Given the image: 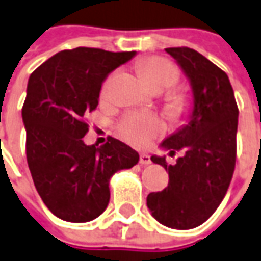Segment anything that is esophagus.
Wrapping results in <instances>:
<instances>
[{"instance_id": "obj_1", "label": "esophagus", "mask_w": 261, "mask_h": 261, "mask_svg": "<svg viewBox=\"0 0 261 261\" xmlns=\"http://www.w3.org/2000/svg\"><path fill=\"white\" fill-rule=\"evenodd\" d=\"M150 163H151V157H150L148 154H140V164L147 166V164H150Z\"/></svg>"}]
</instances>
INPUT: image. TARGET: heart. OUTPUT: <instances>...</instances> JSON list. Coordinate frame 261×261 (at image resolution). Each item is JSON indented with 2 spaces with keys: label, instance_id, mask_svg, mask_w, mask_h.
Segmentation results:
<instances>
[{
  "label": "heart",
  "instance_id": "1",
  "mask_svg": "<svg viewBox=\"0 0 261 261\" xmlns=\"http://www.w3.org/2000/svg\"><path fill=\"white\" fill-rule=\"evenodd\" d=\"M141 68H143L145 80L155 91L170 90L180 80L178 68L171 61H168L163 57L147 58L144 63L141 64ZM110 81L111 80H107L102 87V97H106L108 94ZM170 102H171L173 110L177 113H181L186 108V101L180 95H171ZM117 130L121 138L128 141L130 144L143 147L164 131V123L161 121L160 117L154 116V114H143V113L131 111L118 121Z\"/></svg>",
  "mask_w": 261,
  "mask_h": 261
}]
</instances>
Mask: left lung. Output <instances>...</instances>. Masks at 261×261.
<instances>
[{
	"label": "left lung",
	"mask_w": 261,
	"mask_h": 261,
	"mask_svg": "<svg viewBox=\"0 0 261 261\" xmlns=\"http://www.w3.org/2000/svg\"><path fill=\"white\" fill-rule=\"evenodd\" d=\"M189 77L194 106L190 120L161 147L184 151L175 164L166 157L151 161L168 171V186L147 196L159 223L177 230L203 224L217 210L234 173L239 108L227 74L189 47L166 48Z\"/></svg>",
	"instance_id": "left-lung-1"
}]
</instances>
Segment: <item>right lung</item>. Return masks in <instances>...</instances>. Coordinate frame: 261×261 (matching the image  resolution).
Returning a JSON list of instances; mask_svg holds the SVG:
<instances>
[{"mask_svg": "<svg viewBox=\"0 0 261 261\" xmlns=\"http://www.w3.org/2000/svg\"><path fill=\"white\" fill-rule=\"evenodd\" d=\"M136 51L64 49L30 75L22 106L25 151L34 186L58 219L86 223L110 201V178L138 163V153L113 137L86 145L84 116L98 106L102 81Z\"/></svg>", "mask_w": 261, "mask_h": 261, "instance_id": "add662e5", "label": "right lung"}]
</instances>
